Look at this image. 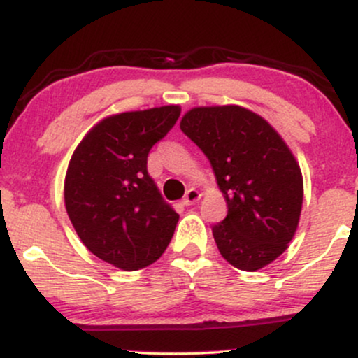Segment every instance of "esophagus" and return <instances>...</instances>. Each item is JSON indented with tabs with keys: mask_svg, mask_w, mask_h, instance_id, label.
Wrapping results in <instances>:
<instances>
[{
	"mask_svg": "<svg viewBox=\"0 0 358 358\" xmlns=\"http://www.w3.org/2000/svg\"><path fill=\"white\" fill-rule=\"evenodd\" d=\"M202 199V193H200L196 188H190L187 193H185L183 200H182V205L185 207H188V205H193L195 202H199V200Z\"/></svg>",
	"mask_w": 358,
	"mask_h": 358,
	"instance_id": "1",
	"label": "esophagus"
}]
</instances>
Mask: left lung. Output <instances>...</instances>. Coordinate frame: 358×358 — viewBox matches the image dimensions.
I'll return each mask as SVG.
<instances>
[{"label":"left lung","mask_w":358,"mask_h":358,"mask_svg":"<svg viewBox=\"0 0 358 358\" xmlns=\"http://www.w3.org/2000/svg\"><path fill=\"white\" fill-rule=\"evenodd\" d=\"M180 129L208 158L227 202L212 227L222 257L249 273L271 264L301 215L303 175L289 146L264 117L234 104L193 108Z\"/></svg>","instance_id":"left-lung-1"}]
</instances>
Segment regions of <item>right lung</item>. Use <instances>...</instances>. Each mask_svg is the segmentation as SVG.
I'll return each instance as SVG.
<instances>
[{
	"label": "right lung",
	"instance_id": "right-lung-1",
	"mask_svg": "<svg viewBox=\"0 0 358 358\" xmlns=\"http://www.w3.org/2000/svg\"><path fill=\"white\" fill-rule=\"evenodd\" d=\"M180 106L113 114L90 127L69 162L64 199L79 239L122 271L162 257L178 213L148 175V153L180 117Z\"/></svg>",
	"mask_w": 358,
	"mask_h": 358
}]
</instances>
